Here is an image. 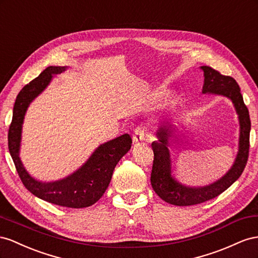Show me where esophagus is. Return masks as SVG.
I'll use <instances>...</instances> for the list:
<instances>
[{
	"instance_id": "34e87169",
	"label": "esophagus",
	"mask_w": 258,
	"mask_h": 258,
	"mask_svg": "<svg viewBox=\"0 0 258 258\" xmlns=\"http://www.w3.org/2000/svg\"><path fill=\"white\" fill-rule=\"evenodd\" d=\"M145 126H138L135 128L133 134L134 143H141L145 141Z\"/></svg>"
}]
</instances>
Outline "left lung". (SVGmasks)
<instances>
[{
	"label": "left lung",
	"instance_id": "1",
	"mask_svg": "<svg viewBox=\"0 0 258 258\" xmlns=\"http://www.w3.org/2000/svg\"><path fill=\"white\" fill-rule=\"evenodd\" d=\"M203 71V95H215L229 99L234 107L239 121L238 152L231 167L222 177L204 186H190L178 180L174 174L171 151L168 145L177 133V126L172 123L161 125L157 130L158 141L151 144L154 160L151 172V186L162 200L178 207H188L205 202L219 196L237 180L247 162L249 148V131L251 120L240 87L231 77L222 76L216 70L208 66H201Z\"/></svg>",
	"mask_w": 258,
	"mask_h": 258
}]
</instances>
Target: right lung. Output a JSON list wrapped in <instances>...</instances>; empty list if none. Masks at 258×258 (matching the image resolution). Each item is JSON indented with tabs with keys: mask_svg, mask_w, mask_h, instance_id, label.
<instances>
[{
	"mask_svg": "<svg viewBox=\"0 0 258 258\" xmlns=\"http://www.w3.org/2000/svg\"><path fill=\"white\" fill-rule=\"evenodd\" d=\"M67 69V66H49L19 92L9 131V149L21 181L32 195L60 207L82 209L96 203L105 194L114 167L131 149L132 138L128 134H123L100 144L82 165L60 179L43 181L27 171L20 158L21 134L27 110L31 102L45 91L54 76Z\"/></svg>",
	"mask_w": 258,
	"mask_h": 258,
	"instance_id": "add662e5",
	"label": "right lung"
}]
</instances>
